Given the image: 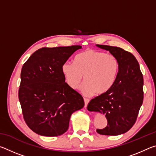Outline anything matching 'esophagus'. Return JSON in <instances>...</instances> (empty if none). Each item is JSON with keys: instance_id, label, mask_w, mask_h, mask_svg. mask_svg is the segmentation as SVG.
I'll use <instances>...</instances> for the list:
<instances>
[{"instance_id": "34e87169", "label": "esophagus", "mask_w": 156, "mask_h": 156, "mask_svg": "<svg viewBox=\"0 0 156 156\" xmlns=\"http://www.w3.org/2000/svg\"><path fill=\"white\" fill-rule=\"evenodd\" d=\"M84 107H87V105L89 103V100L87 99V98H84Z\"/></svg>"}]
</instances>
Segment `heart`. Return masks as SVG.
I'll use <instances>...</instances> for the list:
<instances>
[{"label": "heart", "mask_w": 156, "mask_h": 156, "mask_svg": "<svg viewBox=\"0 0 156 156\" xmlns=\"http://www.w3.org/2000/svg\"><path fill=\"white\" fill-rule=\"evenodd\" d=\"M120 64L117 58L112 54L86 50L78 54L74 63L67 61L62 65V73L65 81L73 89L78 87L83 80L80 90L84 96H90L96 92L102 95L110 90L117 79Z\"/></svg>", "instance_id": "obj_1"}]
</instances>
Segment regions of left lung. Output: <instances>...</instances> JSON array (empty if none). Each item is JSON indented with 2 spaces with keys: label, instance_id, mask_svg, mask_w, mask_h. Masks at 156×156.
I'll list each match as a JSON object with an SVG mask.
<instances>
[{
  "label": "left lung",
  "instance_id": "8db88e82",
  "mask_svg": "<svg viewBox=\"0 0 156 156\" xmlns=\"http://www.w3.org/2000/svg\"><path fill=\"white\" fill-rule=\"evenodd\" d=\"M117 58L120 70L114 84L107 93L91 100L89 112L105 115L107 125L97 129L99 134L118 136L126 133L135 124L143 102V76L135 56L118 47L96 44Z\"/></svg>",
  "mask_w": 156,
  "mask_h": 156
}]
</instances>
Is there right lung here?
Wrapping results in <instances>:
<instances>
[{
    "instance_id": "right-lung-1",
    "label": "right lung",
    "mask_w": 156,
    "mask_h": 156,
    "mask_svg": "<svg viewBox=\"0 0 156 156\" xmlns=\"http://www.w3.org/2000/svg\"><path fill=\"white\" fill-rule=\"evenodd\" d=\"M80 45L37 50L23 65L18 98L25 121L43 136H58L69 128L73 112L84 107L83 98L65 83L62 65Z\"/></svg>"
}]
</instances>
